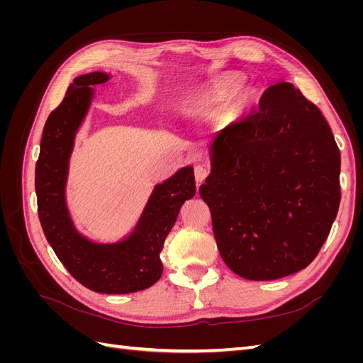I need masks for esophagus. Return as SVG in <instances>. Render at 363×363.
I'll list each match as a JSON object with an SVG mask.
<instances>
[{
	"mask_svg": "<svg viewBox=\"0 0 363 363\" xmlns=\"http://www.w3.org/2000/svg\"><path fill=\"white\" fill-rule=\"evenodd\" d=\"M208 175V169L206 167H203V164H196L195 167V180L199 184H201Z\"/></svg>",
	"mask_w": 363,
	"mask_h": 363,
	"instance_id": "esophagus-1",
	"label": "esophagus"
}]
</instances>
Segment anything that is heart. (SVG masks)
Segmentation results:
<instances>
[{"label":"heart","instance_id":"obj_1","mask_svg":"<svg viewBox=\"0 0 363 363\" xmlns=\"http://www.w3.org/2000/svg\"><path fill=\"white\" fill-rule=\"evenodd\" d=\"M244 86V77L227 74L208 82L186 100V112L195 118H212L221 115L230 103L239 104L242 96L237 95Z\"/></svg>","mask_w":363,"mask_h":363}]
</instances>
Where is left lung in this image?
Wrapping results in <instances>:
<instances>
[{"label":"left lung","mask_w":363,"mask_h":363,"mask_svg":"<svg viewBox=\"0 0 363 363\" xmlns=\"http://www.w3.org/2000/svg\"><path fill=\"white\" fill-rule=\"evenodd\" d=\"M200 186L225 265L247 280L304 269L330 233L340 203V152L321 111L281 82L259 111L213 138Z\"/></svg>","instance_id":"1"}]
</instances>
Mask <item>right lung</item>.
<instances>
[{"label":"right lung","instance_id":"obj_1","mask_svg":"<svg viewBox=\"0 0 363 363\" xmlns=\"http://www.w3.org/2000/svg\"><path fill=\"white\" fill-rule=\"evenodd\" d=\"M107 80L104 72L77 77L63 101L50 113L42 133L35 188L43 233L71 276L95 292L130 294L160 279L159 255L182 204L195 195V179L192 167H186L157 184L135 232L123 242L95 244L77 232L65 203L68 162L74 136L89 108L92 87Z\"/></svg>","mask_w":363,"mask_h":363}]
</instances>
